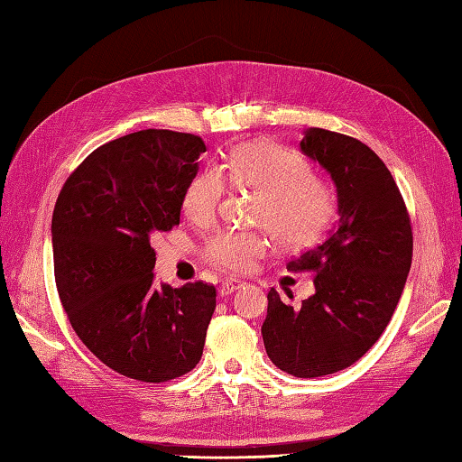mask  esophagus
Returning a JSON list of instances; mask_svg holds the SVG:
<instances>
[{"mask_svg":"<svg viewBox=\"0 0 462 462\" xmlns=\"http://www.w3.org/2000/svg\"><path fill=\"white\" fill-rule=\"evenodd\" d=\"M242 286H244V282H240V280H226L222 286H220V296L222 298L232 296V293L236 291V290H240Z\"/></svg>","mask_w":462,"mask_h":462,"instance_id":"1","label":"esophagus"}]
</instances>
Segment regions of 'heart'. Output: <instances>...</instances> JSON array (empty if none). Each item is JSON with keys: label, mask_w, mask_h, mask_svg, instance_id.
<instances>
[{"label": "heart", "mask_w": 462, "mask_h": 462, "mask_svg": "<svg viewBox=\"0 0 462 462\" xmlns=\"http://www.w3.org/2000/svg\"><path fill=\"white\" fill-rule=\"evenodd\" d=\"M222 172L238 189L258 192L252 220L270 230L283 250H301L323 236L336 216V192L311 174L306 156L268 141L236 146ZM218 169H204L189 180L182 194V212L194 224H208L218 214L226 192ZM270 246L258 230H226L206 246V258L228 272H246Z\"/></svg>", "instance_id": "heart-1"}]
</instances>
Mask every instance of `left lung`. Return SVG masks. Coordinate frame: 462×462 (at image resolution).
<instances>
[{
  "label": "left lung",
  "mask_w": 462,
  "mask_h": 462,
  "mask_svg": "<svg viewBox=\"0 0 462 462\" xmlns=\"http://www.w3.org/2000/svg\"><path fill=\"white\" fill-rule=\"evenodd\" d=\"M300 146L336 184L339 222L288 262L316 276V293L293 310L272 288L262 337L273 365L308 379L353 365L381 337L405 288L413 232L393 176L367 144L310 129Z\"/></svg>",
  "instance_id": "obj_1"
}]
</instances>
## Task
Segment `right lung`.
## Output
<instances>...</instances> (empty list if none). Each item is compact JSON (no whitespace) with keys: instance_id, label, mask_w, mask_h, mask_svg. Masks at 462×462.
Segmentation results:
<instances>
[{"instance_id":"1","label":"right lung","mask_w":462,"mask_h":462,"mask_svg":"<svg viewBox=\"0 0 462 462\" xmlns=\"http://www.w3.org/2000/svg\"><path fill=\"white\" fill-rule=\"evenodd\" d=\"M206 152L200 136L131 133L93 151L53 210L59 300L77 336L106 367L144 383L184 375L202 357L216 288L154 282L151 238L180 222L186 184Z\"/></svg>"}]
</instances>
